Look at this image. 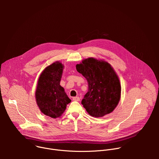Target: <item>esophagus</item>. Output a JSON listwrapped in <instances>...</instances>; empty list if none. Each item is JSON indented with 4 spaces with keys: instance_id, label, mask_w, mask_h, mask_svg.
Returning <instances> with one entry per match:
<instances>
[{
    "instance_id": "34e87169",
    "label": "esophagus",
    "mask_w": 159,
    "mask_h": 159,
    "mask_svg": "<svg viewBox=\"0 0 159 159\" xmlns=\"http://www.w3.org/2000/svg\"><path fill=\"white\" fill-rule=\"evenodd\" d=\"M73 100L75 101H80V98L79 97H74Z\"/></svg>"
}]
</instances>
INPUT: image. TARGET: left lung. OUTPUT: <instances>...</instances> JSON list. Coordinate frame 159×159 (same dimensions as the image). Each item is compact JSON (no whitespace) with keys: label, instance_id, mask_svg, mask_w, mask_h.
I'll list each match as a JSON object with an SVG mask.
<instances>
[{"label":"left lung","instance_id":"obj_1","mask_svg":"<svg viewBox=\"0 0 159 159\" xmlns=\"http://www.w3.org/2000/svg\"><path fill=\"white\" fill-rule=\"evenodd\" d=\"M76 69L88 82V92L81 102L87 112L96 118L111 113L120 100L121 85L110 64L89 58L77 64Z\"/></svg>","mask_w":159,"mask_h":159}]
</instances>
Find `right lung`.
Listing matches in <instances>:
<instances>
[{
    "label": "right lung",
    "instance_id": "1",
    "mask_svg": "<svg viewBox=\"0 0 159 159\" xmlns=\"http://www.w3.org/2000/svg\"><path fill=\"white\" fill-rule=\"evenodd\" d=\"M63 66L58 62L49 65L38 79L36 90V102L41 111L53 118L60 117L71 102L60 85Z\"/></svg>",
    "mask_w": 159,
    "mask_h": 159
}]
</instances>
